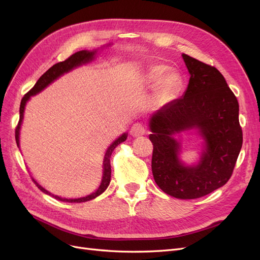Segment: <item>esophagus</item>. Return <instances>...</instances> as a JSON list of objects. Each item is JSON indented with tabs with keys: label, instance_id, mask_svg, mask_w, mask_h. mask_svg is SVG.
<instances>
[{
	"label": "esophagus",
	"instance_id": "1",
	"mask_svg": "<svg viewBox=\"0 0 260 260\" xmlns=\"http://www.w3.org/2000/svg\"><path fill=\"white\" fill-rule=\"evenodd\" d=\"M145 133H146V130L144 128V125L140 122H137L133 124L130 129V135L132 137H136V138L143 136V135H145Z\"/></svg>",
	"mask_w": 260,
	"mask_h": 260
}]
</instances>
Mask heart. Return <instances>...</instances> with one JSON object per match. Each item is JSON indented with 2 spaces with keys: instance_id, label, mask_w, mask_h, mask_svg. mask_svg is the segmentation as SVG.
Returning a JSON list of instances; mask_svg holds the SVG:
<instances>
[{
  "instance_id": "obj_1",
  "label": "heart",
  "mask_w": 260,
  "mask_h": 260,
  "mask_svg": "<svg viewBox=\"0 0 260 260\" xmlns=\"http://www.w3.org/2000/svg\"><path fill=\"white\" fill-rule=\"evenodd\" d=\"M146 80L149 83L158 82L157 93L160 99L170 96L181 84V78L175 70H169V66L159 64L148 69Z\"/></svg>"
}]
</instances>
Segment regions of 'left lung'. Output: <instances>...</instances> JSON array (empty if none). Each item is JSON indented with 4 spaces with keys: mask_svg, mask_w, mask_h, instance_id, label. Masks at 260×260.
Listing matches in <instances>:
<instances>
[{
    "mask_svg": "<svg viewBox=\"0 0 260 260\" xmlns=\"http://www.w3.org/2000/svg\"><path fill=\"white\" fill-rule=\"evenodd\" d=\"M187 88L178 100L162 106L148 119L154 145L152 171L156 184L170 196L193 200L223 186L240 154L243 135L239 103L223 76L215 67L186 54ZM194 129L201 137L199 160L180 159L182 144L174 136Z\"/></svg>",
    "mask_w": 260,
    "mask_h": 260,
    "instance_id": "left-lung-1",
    "label": "left lung"
}]
</instances>
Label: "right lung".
Returning <instances> with one entry per match:
<instances>
[{
	"label": "right lung",
	"mask_w": 260,
	"mask_h": 260,
	"mask_svg": "<svg viewBox=\"0 0 260 260\" xmlns=\"http://www.w3.org/2000/svg\"><path fill=\"white\" fill-rule=\"evenodd\" d=\"M109 45H112V44L111 43L105 44V45L102 46L101 49L107 48V46H109ZM99 50H92V51L82 50V51L77 52V53L73 54L72 56H70L69 58H67L66 60L57 62V64L53 65L48 70V72H45L40 78H39V80L37 81V83L35 84L34 88L31 89L21 100L20 107H19V122H18V125H17V128H16V131H15V138H16V143H17L18 147H19V144H20L19 143V136H20V128H21L22 120H23V114H25V108H26V105L28 103V101L30 100V98L34 96V95H37L38 93H40L41 91H43L46 88V86H49L52 82H54L55 80L58 79L60 76H62L64 74H67L69 72H72L73 69H75L77 67L88 64V62H91L94 58H95ZM127 138H128V133H122V135L119 138H117L114 141V142L111 145H109L108 148L106 149V153L104 155V159H103V176H102L101 183H100V185H99V187L96 188V190L94 191L93 193L89 194V195L82 196V198H78V199L60 198V196L52 194L48 190H45L43 186H41L40 184H39L37 181L32 178L34 182L37 184V186L40 188V190L43 193L48 194V195H51V196H53V198H55V199L60 201V202L82 203V202H88V201H91L93 199H95V198H98L99 195H101L102 193H103L106 190L107 186L109 185V182H111L112 169H111V162H109L111 160H109V158H111L113 151H114L115 147L117 145H119L120 143L124 142V141L127 140Z\"/></svg>",
	"instance_id": "add662e5"
}]
</instances>
